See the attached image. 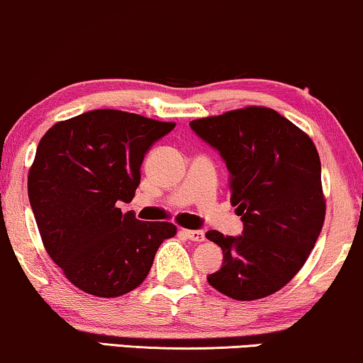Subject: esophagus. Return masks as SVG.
I'll return each mask as SVG.
<instances>
[{
	"mask_svg": "<svg viewBox=\"0 0 363 363\" xmlns=\"http://www.w3.org/2000/svg\"><path fill=\"white\" fill-rule=\"evenodd\" d=\"M181 233L191 241H197V242L204 241V233L201 231V229H181Z\"/></svg>",
	"mask_w": 363,
	"mask_h": 363,
	"instance_id": "34e87169",
	"label": "esophagus"
}]
</instances>
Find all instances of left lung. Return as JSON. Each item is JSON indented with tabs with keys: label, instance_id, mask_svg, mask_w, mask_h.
I'll list each match as a JSON object with an SVG mask.
<instances>
[{
	"label": "left lung",
	"instance_id": "1",
	"mask_svg": "<svg viewBox=\"0 0 363 363\" xmlns=\"http://www.w3.org/2000/svg\"><path fill=\"white\" fill-rule=\"evenodd\" d=\"M189 125L226 162L231 204L245 226L241 236L206 233L223 250L221 269L208 281L233 300L273 295L300 272L323 228L315 144L277 110L256 105Z\"/></svg>",
	"mask_w": 363,
	"mask_h": 363
}]
</instances>
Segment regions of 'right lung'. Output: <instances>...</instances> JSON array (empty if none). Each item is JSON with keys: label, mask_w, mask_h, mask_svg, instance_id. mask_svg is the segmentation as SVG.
<instances>
[{"label": "right lung", "mask_w": 363, "mask_h": 363, "mask_svg": "<svg viewBox=\"0 0 363 363\" xmlns=\"http://www.w3.org/2000/svg\"><path fill=\"white\" fill-rule=\"evenodd\" d=\"M174 122L102 108L57 122L41 137L28 197L45 250L82 291L113 298L144 281L172 223H142L130 203L150 145Z\"/></svg>", "instance_id": "obj_1"}]
</instances>
